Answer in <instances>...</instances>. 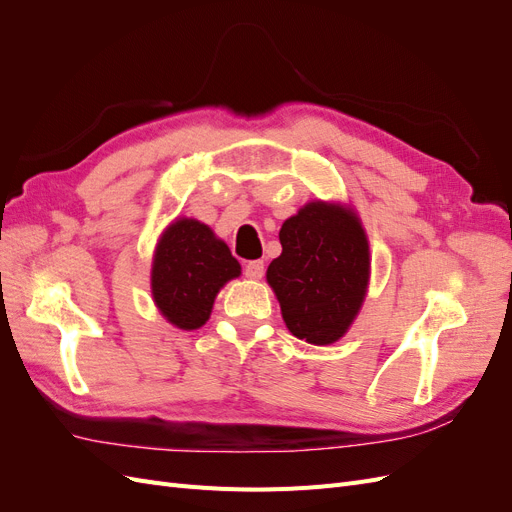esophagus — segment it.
<instances>
[{
	"instance_id": "obj_1",
	"label": "esophagus",
	"mask_w": 512,
	"mask_h": 512,
	"mask_svg": "<svg viewBox=\"0 0 512 512\" xmlns=\"http://www.w3.org/2000/svg\"><path fill=\"white\" fill-rule=\"evenodd\" d=\"M243 273H245V277H250V280H260V277L265 275V262H262V260H250L243 267Z\"/></svg>"
}]
</instances>
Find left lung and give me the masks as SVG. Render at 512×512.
Segmentation results:
<instances>
[{"label":"left lung","mask_w":512,"mask_h":512,"mask_svg":"<svg viewBox=\"0 0 512 512\" xmlns=\"http://www.w3.org/2000/svg\"><path fill=\"white\" fill-rule=\"evenodd\" d=\"M282 256L267 269L292 335L333 344L365 299L369 245L354 215L337 205L309 203L284 222Z\"/></svg>","instance_id":"left-lung-1"}]
</instances>
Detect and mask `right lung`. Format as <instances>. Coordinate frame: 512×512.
<instances>
[{"instance_id":"add662e5","label":"right lung","mask_w":512,"mask_h":512,"mask_svg":"<svg viewBox=\"0 0 512 512\" xmlns=\"http://www.w3.org/2000/svg\"><path fill=\"white\" fill-rule=\"evenodd\" d=\"M239 273L237 258L209 226L177 220L158 245L151 271L153 299L175 327L192 331L209 320L215 294Z\"/></svg>"}]
</instances>
